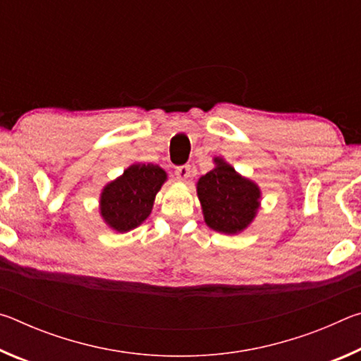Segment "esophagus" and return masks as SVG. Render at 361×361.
I'll list each match as a JSON object with an SVG mask.
<instances>
[{
  "label": "esophagus",
  "instance_id": "obj_1",
  "mask_svg": "<svg viewBox=\"0 0 361 361\" xmlns=\"http://www.w3.org/2000/svg\"><path fill=\"white\" fill-rule=\"evenodd\" d=\"M175 175H176V178H178L180 181H186L189 178V175H191V167H189V166L176 167Z\"/></svg>",
  "mask_w": 361,
  "mask_h": 361
}]
</instances>
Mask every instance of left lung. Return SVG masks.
I'll use <instances>...</instances> for the list:
<instances>
[{
	"mask_svg": "<svg viewBox=\"0 0 361 361\" xmlns=\"http://www.w3.org/2000/svg\"><path fill=\"white\" fill-rule=\"evenodd\" d=\"M215 169L197 181V197L204 221L210 229L234 235L245 231L256 218L261 205V189L235 169L215 157Z\"/></svg>",
	"mask_w": 361,
	"mask_h": 361,
	"instance_id": "left-lung-1",
	"label": "left lung"
}]
</instances>
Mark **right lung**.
<instances>
[{
  "instance_id": "obj_1",
  "label": "right lung",
  "mask_w": 361,
  "mask_h": 361,
  "mask_svg": "<svg viewBox=\"0 0 361 361\" xmlns=\"http://www.w3.org/2000/svg\"><path fill=\"white\" fill-rule=\"evenodd\" d=\"M167 181L166 170L154 164L135 162L100 194V216L116 232L138 228L151 215L156 194Z\"/></svg>"
}]
</instances>
